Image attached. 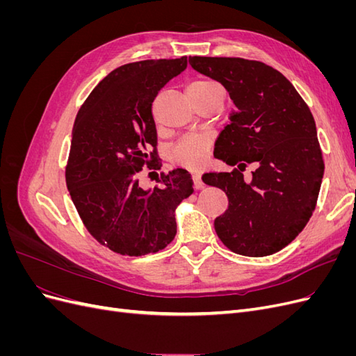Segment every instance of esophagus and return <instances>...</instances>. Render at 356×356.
<instances>
[{"label":"esophagus","mask_w":356,"mask_h":356,"mask_svg":"<svg viewBox=\"0 0 356 356\" xmlns=\"http://www.w3.org/2000/svg\"><path fill=\"white\" fill-rule=\"evenodd\" d=\"M191 181H193V187H195L196 190L203 188V182H202V178H200L199 174H193L191 175Z\"/></svg>","instance_id":"34e87169"}]
</instances>
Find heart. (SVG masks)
<instances>
[{
	"instance_id": "b5f03b06",
	"label": "heart",
	"mask_w": 356,
	"mask_h": 356,
	"mask_svg": "<svg viewBox=\"0 0 356 356\" xmlns=\"http://www.w3.org/2000/svg\"><path fill=\"white\" fill-rule=\"evenodd\" d=\"M215 90H221V86L212 80H195L187 86L188 98H196L200 95H207ZM211 139L207 135H191L182 138L170 148L169 157L175 165L186 166L190 169L200 168L208 156V148Z\"/></svg>"
}]
</instances>
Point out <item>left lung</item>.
<instances>
[{
	"label": "left lung",
	"mask_w": 356,
	"mask_h": 356,
	"mask_svg": "<svg viewBox=\"0 0 356 356\" xmlns=\"http://www.w3.org/2000/svg\"><path fill=\"white\" fill-rule=\"evenodd\" d=\"M193 70L218 81L236 110L215 141L213 156L232 172H207L229 208L213 227L230 251L264 257L281 251L305 229L319 195L324 160L309 106L284 75L241 58H188ZM246 163L257 169L243 179Z\"/></svg>",
	"instance_id": "8db88e82"
}]
</instances>
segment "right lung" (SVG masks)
Segmentation results:
<instances>
[{
    "label": "right lung",
    "instance_id": "right-lung-1",
    "mask_svg": "<svg viewBox=\"0 0 356 356\" xmlns=\"http://www.w3.org/2000/svg\"><path fill=\"white\" fill-rule=\"evenodd\" d=\"M187 68V58L141 60L111 71L75 117L67 187L93 238L122 255L157 252L177 233L175 209L193 193L184 169L161 174L160 186L141 188L144 165L160 169L153 101Z\"/></svg>",
    "mask_w": 356,
    "mask_h": 356
}]
</instances>
